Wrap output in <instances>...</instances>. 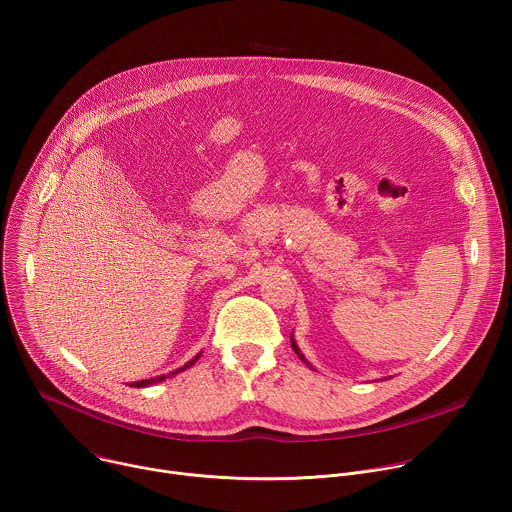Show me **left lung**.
Returning a JSON list of instances; mask_svg holds the SVG:
<instances>
[{
	"label": "left lung",
	"instance_id": "8db88e82",
	"mask_svg": "<svg viewBox=\"0 0 512 512\" xmlns=\"http://www.w3.org/2000/svg\"><path fill=\"white\" fill-rule=\"evenodd\" d=\"M291 348H294V350H296V354H300V348L296 346V342H294V340H291ZM300 358L304 360V356H302V354H300ZM304 362H306V360H304Z\"/></svg>",
	"mask_w": 512,
	"mask_h": 512
}]
</instances>
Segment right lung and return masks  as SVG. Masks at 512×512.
<instances>
[{"label": "right lung", "mask_w": 512, "mask_h": 512, "mask_svg": "<svg viewBox=\"0 0 512 512\" xmlns=\"http://www.w3.org/2000/svg\"><path fill=\"white\" fill-rule=\"evenodd\" d=\"M198 356L200 354H196L192 360H188L182 369H178L176 373H180V371H186L188 367H192V364L198 360ZM176 373H172V375H176ZM170 377V375H168ZM166 379V375H162V377H158V379H145V381H135V383H131V387H145V385H152V383H160V381H164Z\"/></svg>", "instance_id": "1"}]
</instances>
